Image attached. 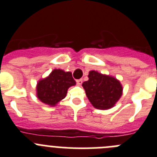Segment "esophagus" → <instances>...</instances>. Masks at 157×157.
Here are the masks:
<instances>
[{"label":"esophagus","mask_w":157,"mask_h":157,"mask_svg":"<svg viewBox=\"0 0 157 157\" xmlns=\"http://www.w3.org/2000/svg\"><path fill=\"white\" fill-rule=\"evenodd\" d=\"M82 83H83V80L82 79H79V80H77V85L80 86L82 84Z\"/></svg>","instance_id":"esophagus-1"}]
</instances>
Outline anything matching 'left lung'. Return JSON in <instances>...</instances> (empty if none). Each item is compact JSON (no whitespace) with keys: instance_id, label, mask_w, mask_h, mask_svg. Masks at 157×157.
<instances>
[{"instance_id":"1","label":"left lung","mask_w":157,"mask_h":157,"mask_svg":"<svg viewBox=\"0 0 157 157\" xmlns=\"http://www.w3.org/2000/svg\"><path fill=\"white\" fill-rule=\"evenodd\" d=\"M89 80L82 83L86 95L97 109L107 110L115 106L122 94V86L118 80L95 70L89 72Z\"/></svg>"}]
</instances>
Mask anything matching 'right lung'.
Returning a JSON list of instances; mask_svg holds the SVG:
<instances>
[{
	"instance_id": "obj_1",
	"label": "right lung",
	"mask_w": 157,
	"mask_h": 157,
	"mask_svg": "<svg viewBox=\"0 0 157 157\" xmlns=\"http://www.w3.org/2000/svg\"><path fill=\"white\" fill-rule=\"evenodd\" d=\"M75 84L76 81L70 72L55 69L47 77L38 82L36 95L42 103L55 106L65 98L69 87Z\"/></svg>"
}]
</instances>
